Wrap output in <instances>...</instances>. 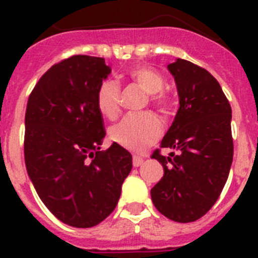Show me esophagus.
<instances>
[{
    "mask_svg": "<svg viewBox=\"0 0 258 258\" xmlns=\"http://www.w3.org/2000/svg\"><path fill=\"white\" fill-rule=\"evenodd\" d=\"M142 164H143V157L133 156V165L134 166H141Z\"/></svg>",
    "mask_w": 258,
    "mask_h": 258,
    "instance_id": "obj_1",
    "label": "esophagus"
}]
</instances>
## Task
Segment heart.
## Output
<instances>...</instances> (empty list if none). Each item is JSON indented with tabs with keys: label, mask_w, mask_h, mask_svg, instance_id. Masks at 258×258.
Wrapping results in <instances>:
<instances>
[{
	"label": "heart",
	"mask_w": 258,
	"mask_h": 258,
	"mask_svg": "<svg viewBox=\"0 0 258 258\" xmlns=\"http://www.w3.org/2000/svg\"><path fill=\"white\" fill-rule=\"evenodd\" d=\"M129 79L149 94L150 102L161 113H168L172 102L161 90L164 79L156 71L147 67H134L129 71ZM97 107L106 117H113L120 104V85L112 79L103 80L97 90ZM161 133L160 121L151 112L131 113L113 125L109 131L111 138L117 145L133 152H142L159 138Z\"/></svg>",
	"instance_id": "b5f03b06"
}]
</instances>
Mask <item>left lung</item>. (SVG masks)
<instances>
[{"label":"left lung","mask_w":258,"mask_h":258,"mask_svg":"<svg viewBox=\"0 0 258 258\" xmlns=\"http://www.w3.org/2000/svg\"><path fill=\"white\" fill-rule=\"evenodd\" d=\"M179 98L174 121L160 143L169 156L152 154L164 175L151 188L156 209L175 222H194L217 202L234 155L231 107L208 71L184 59L168 64Z\"/></svg>","instance_id":"1"}]
</instances>
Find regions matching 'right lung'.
Here are the masks:
<instances>
[{
  "label": "right lung",
  "mask_w": 258,
  "mask_h": 258,
  "mask_svg": "<svg viewBox=\"0 0 258 258\" xmlns=\"http://www.w3.org/2000/svg\"><path fill=\"white\" fill-rule=\"evenodd\" d=\"M111 74L103 58L74 55L38 80L26 111L27 173L46 208L74 227H93L112 213L132 170V155L106 136L97 107Z\"/></svg>",
  "instance_id": "obj_1"
}]
</instances>
